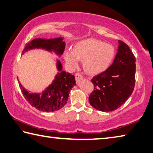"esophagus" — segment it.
<instances>
[{
  "label": "esophagus",
  "instance_id": "1",
  "mask_svg": "<svg viewBox=\"0 0 153 153\" xmlns=\"http://www.w3.org/2000/svg\"><path fill=\"white\" fill-rule=\"evenodd\" d=\"M75 76H76V82H79V80H81L83 79V76L82 75H81L79 73H77L76 74V75H75Z\"/></svg>",
  "mask_w": 153,
  "mask_h": 153
}]
</instances>
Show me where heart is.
Returning <instances> with one entry per match:
<instances>
[{
	"mask_svg": "<svg viewBox=\"0 0 153 153\" xmlns=\"http://www.w3.org/2000/svg\"><path fill=\"white\" fill-rule=\"evenodd\" d=\"M116 55V49L112 45L96 39L88 38L77 42L73 52L65 53V62L71 67H76L78 59L83 61V68L91 75L101 74L112 65Z\"/></svg>",
	"mask_w": 153,
	"mask_h": 153,
	"instance_id": "1",
	"label": "heart"
}]
</instances>
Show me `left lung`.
<instances>
[{"mask_svg":"<svg viewBox=\"0 0 153 153\" xmlns=\"http://www.w3.org/2000/svg\"><path fill=\"white\" fill-rule=\"evenodd\" d=\"M118 53L106 71L94 77V91L89 96L92 107L101 112H112L120 107L134 90L136 59L130 48L118 41Z\"/></svg>","mask_w":153,"mask_h":153,"instance_id":"left-lung-1","label":"left lung"}]
</instances>
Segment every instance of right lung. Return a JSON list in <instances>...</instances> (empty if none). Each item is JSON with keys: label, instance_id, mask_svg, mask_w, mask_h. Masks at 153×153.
Returning <instances> with one entry per match:
<instances>
[{"label": "right lung", "instance_id": "1", "mask_svg": "<svg viewBox=\"0 0 153 153\" xmlns=\"http://www.w3.org/2000/svg\"><path fill=\"white\" fill-rule=\"evenodd\" d=\"M65 47L63 37L35 39L26 44L22 55L30 50L41 49L51 53L53 52L60 57L64 51ZM56 68L58 73L55 75L54 79L41 92L30 93L19 82V87L25 98L36 109L47 112H55L61 109L67 103L69 92L76 85L75 76L63 70L62 64L59 59H57Z\"/></svg>", "mask_w": 153, "mask_h": 153}]
</instances>
